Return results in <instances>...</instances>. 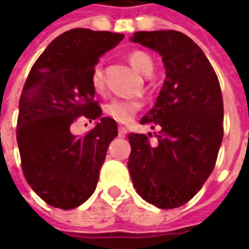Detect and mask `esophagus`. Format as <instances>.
Wrapping results in <instances>:
<instances>
[{
    "label": "esophagus",
    "mask_w": 249,
    "mask_h": 249,
    "mask_svg": "<svg viewBox=\"0 0 249 249\" xmlns=\"http://www.w3.org/2000/svg\"><path fill=\"white\" fill-rule=\"evenodd\" d=\"M118 134H120V137H125L126 135V128L123 126V125H120L118 126Z\"/></svg>",
    "instance_id": "1"
}]
</instances>
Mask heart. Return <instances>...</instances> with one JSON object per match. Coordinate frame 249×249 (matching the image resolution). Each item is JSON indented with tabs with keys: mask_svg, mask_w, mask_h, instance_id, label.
Segmentation results:
<instances>
[{
	"mask_svg": "<svg viewBox=\"0 0 249 249\" xmlns=\"http://www.w3.org/2000/svg\"><path fill=\"white\" fill-rule=\"evenodd\" d=\"M128 60L132 65L135 71H138L142 75H150L153 71V60L151 57L141 52V50H132L128 53ZM90 83L95 90H101L104 86V72L102 65L95 63L90 69ZM141 104L135 99H112L108 104H105L104 111L105 114L118 121V123H128L140 109Z\"/></svg>",
	"mask_w": 249,
	"mask_h": 249,
	"instance_id": "heart-1",
	"label": "heart"
}]
</instances>
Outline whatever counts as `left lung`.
Returning <instances> with one entry per match:
<instances>
[{
  "instance_id": "1",
  "label": "left lung",
  "mask_w": 249,
  "mask_h": 249,
  "mask_svg": "<svg viewBox=\"0 0 249 249\" xmlns=\"http://www.w3.org/2000/svg\"><path fill=\"white\" fill-rule=\"evenodd\" d=\"M131 41L161 56L166 80L141 118L142 125L160 126L157 145L145 134L131 132L128 170L145 202L174 209L202 189L215 167L224 138L219 80L202 49L180 31H138Z\"/></svg>"
}]
</instances>
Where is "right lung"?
I'll list each match as a JSON object with an SVG mask.
<instances>
[{
	"mask_svg": "<svg viewBox=\"0 0 249 249\" xmlns=\"http://www.w3.org/2000/svg\"><path fill=\"white\" fill-rule=\"evenodd\" d=\"M124 34L73 28L56 37L25 80L17 120V144L27 183L50 206L73 209L96 189L115 120L102 117L90 69ZM85 116L99 119L82 137L70 125Z\"/></svg>",
	"mask_w": 249,
	"mask_h": 249,
	"instance_id": "obj_1",
	"label": "right lung"
}]
</instances>
